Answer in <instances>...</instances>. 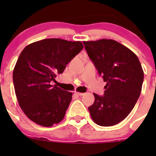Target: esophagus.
I'll list each match as a JSON object with an SVG mask.
<instances>
[{"mask_svg": "<svg viewBox=\"0 0 156 156\" xmlns=\"http://www.w3.org/2000/svg\"><path fill=\"white\" fill-rule=\"evenodd\" d=\"M76 94L78 96H83L84 94V93H82V92H76Z\"/></svg>", "mask_w": 156, "mask_h": 156, "instance_id": "esophagus-1", "label": "esophagus"}]
</instances>
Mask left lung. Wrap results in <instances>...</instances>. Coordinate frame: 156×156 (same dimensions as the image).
<instances>
[{"label": "left lung", "instance_id": "1", "mask_svg": "<svg viewBox=\"0 0 156 156\" xmlns=\"http://www.w3.org/2000/svg\"><path fill=\"white\" fill-rule=\"evenodd\" d=\"M89 57L106 82L103 96L94 94L89 107L93 121L113 126L128 117L141 92L144 72L136 55L113 39L83 42Z\"/></svg>", "mask_w": 156, "mask_h": 156}]
</instances>
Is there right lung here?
I'll list each match as a JSON object with an SVG mask.
<instances>
[{
    "label": "right lung",
    "mask_w": 156,
    "mask_h": 156,
    "mask_svg": "<svg viewBox=\"0 0 156 156\" xmlns=\"http://www.w3.org/2000/svg\"><path fill=\"white\" fill-rule=\"evenodd\" d=\"M83 48L80 42L45 39L21 52L13 71L14 87L20 106L31 121L51 127L64 119L73 93L51 83Z\"/></svg>",
    "instance_id": "add662e5"
}]
</instances>
